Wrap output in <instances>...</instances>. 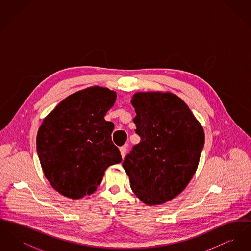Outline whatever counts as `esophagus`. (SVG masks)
<instances>
[{"instance_id": "esophagus-1", "label": "esophagus", "mask_w": 251, "mask_h": 251, "mask_svg": "<svg viewBox=\"0 0 251 251\" xmlns=\"http://www.w3.org/2000/svg\"><path fill=\"white\" fill-rule=\"evenodd\" d=\"M120 154L122 156V159H124L125 155H126V152H127V148L126 147H120Z\"/></svg>"}]
</instances>
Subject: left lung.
Instances as JSON below:
<instances>
[{
	"instance_id": "obj_1",
	"label": "left lung",
	"mask_w": 251,
	"mask_h": 251,
	"mask_svg": "<svg viewBox=\"0 0 251 251\" xmlns=\"http://www.w3.org/2000/svg\"><path fill=\"white\" fill-rule=\"evenodd\" d=\"M140 143L122 167L131 190L142 202H167L184 190L195 174L204 131L187 104L171 92H137L131 98Z\"/></svg>"
}]
</instances>
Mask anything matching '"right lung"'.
Returning a JSON list of instances; mask_svg holds the SVG:
<instances>
[{
  "label": "right lung",
  "instance_id": "right-lung-1",
  "mask_svg": "<svg viewBox=\"0 0 251 251\" xmlns=\"http://www.w3.org/2000/svg\"><path fill=\"white\" fill-rule=\"evenodd\" d=\"M117 93L91 86L63 100L44 119L36 136V151L44 175L54 190L72 200L91 195L108 167L120 164V150L104 120Z\"/></svg>",
  "mask_w": 251,
  "mask_h": 251
}]
</instances>
